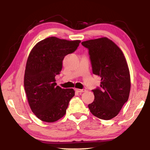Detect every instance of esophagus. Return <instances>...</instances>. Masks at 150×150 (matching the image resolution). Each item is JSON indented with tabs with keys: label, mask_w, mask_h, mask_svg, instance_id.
Returning a JSON list of instances; mask_svg holds the SVG:
<instances>
[{
	"label": "esophagus",
	"mask_w": 150,
	"mask_h": 150,
	"mask_svg": "<svg viewBox=\"0 0 150 150\" xmlns=\"http://www.w3.org/2000/svg\"><path fill=\"white\" fill-rule=\"evenodd\" d=\"M75 91L78 93H83L86 91L85 89H79V88H75Z\"/></svg>",
	"instance_id": "esophagus-1"
}]
</instances>
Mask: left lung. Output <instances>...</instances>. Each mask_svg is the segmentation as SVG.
<instances>
[{"label":"left lung","mask_w":150,"mask_h":150,"mask_svg":"<svg viewBox=\"0 0 150 150\" xmlns=\"http://www.w3.org/2000/svg\"><path fill=\"white\" fill-rule=\"evenodd\" d=\"M88 50L93 74L101 78L100 87L93 90L95 100L88 105L93 115L110 120L128 100L130 75L122 50L106 37L81 43Z\"/></svg>","instance_id":"left-lung-1"}]
</instances>
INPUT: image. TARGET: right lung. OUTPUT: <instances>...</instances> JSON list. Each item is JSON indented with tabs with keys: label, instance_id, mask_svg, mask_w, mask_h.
<instances>
[{
	"label": "right lung",
	"instance_id": "add662e5",
	"mask_svg": "<svg viewBox=\"0 0 150 150\" xmlns=\"http://www.w3.org/2000/svg\"><path fill=\"white\" fill-rule=\"evenodd\" d=\"M80 42L50 37L35 44L30 53L24 89L30 108L42 121L54 122L65 115L75 91L56 86L55 77L62 69L65 55L74 52Z\"/></svg>",
	"mask_w": 150,
	"mask_h": 150
}]
</instances>
